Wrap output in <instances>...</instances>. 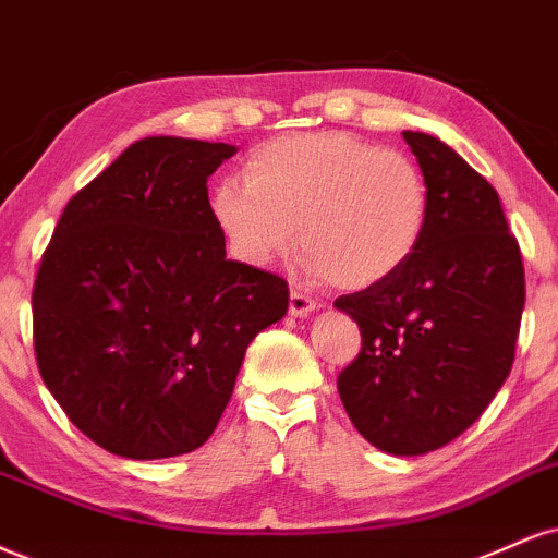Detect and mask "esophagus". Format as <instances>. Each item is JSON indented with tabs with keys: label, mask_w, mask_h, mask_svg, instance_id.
<instances>
[{
	"label": "esophagus",
	"mask_w": 558,
	"mask_h": 558,
	"mask_svg": "<svg viewBox=\"0 0 558 558\" xmlns=\"http://www.w3.org/2000/svg\"><path fill=\"white\" fill-rule=\"evenodd\" d=\"M314 308H317V301L293 288L291 299H288V314H291V317H306V314H312Z\"/></svg>",
	"instance_id": "esophagus-1"
}]
</instances>
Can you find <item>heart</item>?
<instances>
[{
	"mask_svg": "<svg viewBox=\"0 0 558 558\" xmlns=\"http://www.w3.org/2000/svg\"><path fill=\"white\" fill-rule=\"evenodd\" d=\"M428 210V181L408 153L345 132L259 145L244 160V181H220L210 199L239 262L270 267L299 231L306 272L351 291L387 283L415 257Z\"/></svg>",
	"mask_w": 558,
	"mask_h": 558,
	"instance_id": "heart-1",
	"label": "heart"
}]
</instances>
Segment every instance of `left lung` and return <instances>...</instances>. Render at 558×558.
Returning <instances> with one entry per match:
<instances>
[{
	"label": "left lung",
	"mask_w": 558,
	"mask_h": 558,
	"mask_svg": "<svg viewBox=\"0 0 558 558\" xmlns=\"http://www.w3.org/2000/svg\"><path fill=\"white\" fill-rule=\"evenodd\" d=\"M428 181V226L387 283L335 299L361 330L338 377L359 434L389 454H426L478 421L514 364L525 267L499 194L452 147L402 132Z\"/></svg>",
	"instance_id": "left-lung-1"
}]
</instances>
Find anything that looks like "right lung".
Listing matches in <instances>:
<instances>
[{"mask_svg": "<svg viewBox=\"0 0 558 558\" xmlns=\"http://www.w3.org/2000/svg\"><path fill=\"white\" fill-rule=\"evenodd\" d=\"M233 153L137 140L66 203L38 265V372L66 418L119 458L203 447L246 345L288 312L280 275L226 259L207 177Z\"/></svg>", "mask_w": 558, "mask_h": 558, "instance_id": "add662e5", "label": "right lung"}]
</instances>
